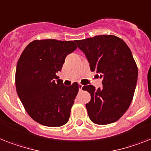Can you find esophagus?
Returning <instances> with one entry per match:
<instances>
[{
  "label": "esophagus",
  "mask_w": 151,
  "mask_h": 151,
  "mask_svg": "<svg viewBox=\"0 0 151 151\" xmlns=\"http://www.w3.org/2000/svg\"><path fill=\"white\" fill-rule=\"evenodd\" d=\"M78 87H79V91H82V88H83V85L81 84H79V85H78Z\"/></svg>",
  "instance_id": "esophagus-1"
}]
</instances>
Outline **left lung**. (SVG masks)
Masks as SVG:
<instances>
[{
  "mask_svg": "<svg viewBox=\"0 0 151 151\" xmlns=\"http://www.w3.org/2000/svg\"><path fill=\"white\" fill-rule=\"evenodd\" d=\"M75 42L86 56L91 71H96L102 78L101 88L95 89L90 84L82 88L91 95V101L86 104L89 118L99 125L116 122L129 107L137 85L138 69L130 49L122 39L112 35H96Z\"/></svg>",
  "mask_w": 151,
  "mask_h": 151,
  "instance_id": "obj_1",
  "label": "left lung"
}]
</instances>
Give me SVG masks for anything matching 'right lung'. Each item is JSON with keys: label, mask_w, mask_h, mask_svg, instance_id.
Returning a JSON list of instances; mask_svg holds the SVG:
<instances>
[{"label": "right lung", "mask_w": 151, "mask_h": 151, "mask_svg": "<svg viewBox=\"0 0 151 151\" xmlns=\"http://www.w3.org/2000/svg\"><path fill=\"white\" fill-rule=\"evenodd\" d=\"M73 41L34 40L25 47L16 67L18 95L30 117L50 127L66 124L78 95L77 82L64 86L56 73L77 49Z\"/></svg>", "instance_id": "1"}]
</instances>
